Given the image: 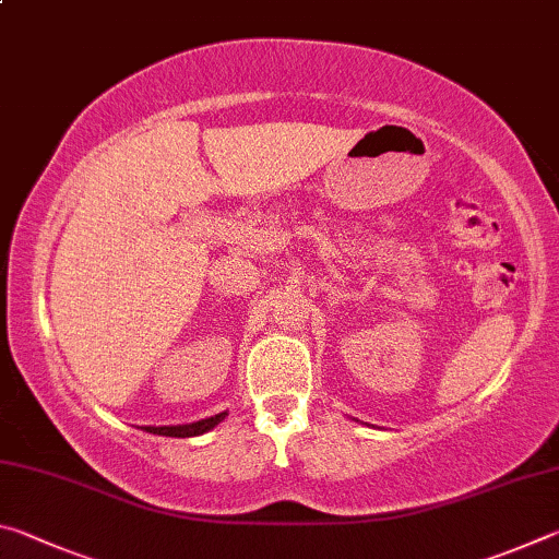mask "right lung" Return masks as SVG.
<instances>
[{"label": "right lung", "instance_id": "add662e5", "mask_svg": "<svg viewBox=\"0 0 559 559\" xmlns=\"http://www.w3.org/2000/svg\"><path fill=\"white\" fill-rule=\"evenodd\" d=\"M226 412H219L214 416H206V419L192 421V424H177V427H143L150 433H157V437H175V439H189V437H200V433L214 429L216 424L224 421Z\"/></svg>", "mask_w": 559, "mask_h": 559}]
</instances>
